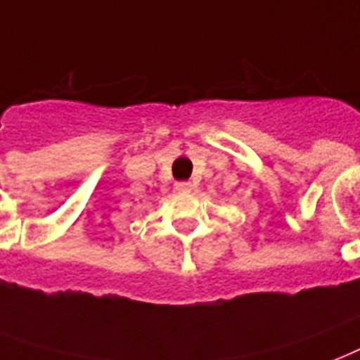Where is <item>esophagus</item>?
Masks as SVG:
<instances>
[{"instance_id":"esophagus-1","label":"esophagus","mask_w":360,"mask_h":360,"mask_svg":"<svg viewBox=\"0 0 360 360\" xmlns=\"http://www.w3.org/2000/svg\"><path fill=\"white\" fill-rule=\"evenodd\" d=\"M192 185L191 183H186V181H179V183H175V191L177 192H191Z\"/></svg>"}]
</instances>
